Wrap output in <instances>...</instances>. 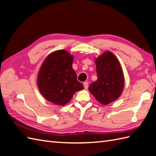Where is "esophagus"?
I'll return each mask as SVG.
<instances>
[{"label": "esophagus", "mask_w": 156, "mask_h": 156, "mask_svg": "<svg viewBox=\"0 0 156 156\" xmlns=\"http://www.w3.org/2000/svg\"><path fill=\"white\" fill-rule=\"evenodd\" d=\"M83 85H84L85 89H88V87H89L88 82H84V83H83Z\"/></svg>", "instance_id": "1"}]
</instances>
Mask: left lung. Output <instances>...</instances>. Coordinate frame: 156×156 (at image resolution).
Returning a JSON list of instances; mask_svg holds the SVG:
<instances>
[{
    "instance_id": "left-lung-1",
    "label": "left lung",
    "mask_w": 156,
    "mask_h": 156,
    "mask_svg": "<svg viewBox=\"0 0 156 156\" xmlns=\"http://www.w3.org/2000/svg\"><path fill=\"white\" fill-rule=\"evenodd\" d=\"M98 79L89 90L98 102L104 105L115 101L122 94L124 77L119 61L112 52L106 51L94 59Z\"/></svg>"
}]
</instances>
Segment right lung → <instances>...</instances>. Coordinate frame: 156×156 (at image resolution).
<instances>
[{"mask_svg":"<svg viewBox=\"0 0 156 156\" xmlns=\"http://www.w3.org/2000/svg\"><path fill=\"white\" fill-rule=\"evenodd\" d=\"M73 56L64 49L49 54L41 66L37 77L40 93L49 102L63 106L77 91L83 89L72 67Z\"/></svg>","mask_w":156,"mask_h":156,"instance_id":"1","label":"right lung"}]
</instances>
